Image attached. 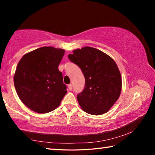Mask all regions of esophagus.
<instances>
[{
  "mask_svg": "<svg viewBox=\"0 0 155 155\" xmlns=\"http://www.w3.org/2000/svg\"><path fill=\"white\" fill-rule=\"evenodd\" d=\"M68 89H69V90L71 91L72 90V84H69V85H68Z\"/></svg>",
  "mask_w": 155,
  "mask_h": 155,
  "instance_id": "1",
  "label": "esophagus"
}]
</instances>
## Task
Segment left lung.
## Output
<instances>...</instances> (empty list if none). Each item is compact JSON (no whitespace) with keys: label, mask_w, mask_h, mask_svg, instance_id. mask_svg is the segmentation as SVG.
I'll list each match as a JSON object with an SVG mask.
<instances>
[{"label":"left lung","mask_w":155,"mask_h":155,"mask_svg":"<svg viewBox=\"0 0 155 155\" xmlns=\"http://www.w3.org/2000/svg\"><path fill=\"white\" fill-rule=\"evenodd\" d=\"M68 58L85 77V87L77 97L81 108L91 115L107 113L118 99L122 89L121 74L114 59L88 46L75 50Z\"/></svg>","instance_id":"1"}]
</instances>
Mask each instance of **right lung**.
<instances>
[{
	"instance_id": "add662e5",
	"label": "right lung",
	"mask_w": 155,
	"mask_h": 155,
	"mask_svg": "<svg viewBox=\"0 0 155 155\" xmlns=\"http://www.w3.org/2000/svg\"><path fill=\"white\" fill-rule=\"evenodd\" d=\"M65 51L41 47L25 54L17 65L14 82L21 101L32 111L46 114L55 109L67 86L58 67Z\"/></svg>"
}]
</instances>
